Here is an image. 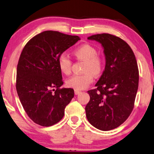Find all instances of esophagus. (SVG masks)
I'll use <instances>...</instances> for the list:
<instances>
[{"mask_svg":"<svg viewBox=\"0 0 154 154\" xmlns=\"http://www.w3.org/2000/svg\"><path fill=\"white\" fill-rule=\"evenodd\" d=\"M79 93H81V91H78V90H75V95H79Z\"/></svg>","mask_w":154,"mask_h":154,"instance_id":"esophagus-1","label":"esophagus"}]
</instances>
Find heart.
<instances>
[{
  "label": "heart",
  "mask_w": 154,
  "mask_h": 154,
  "mask_svg": "<svg viewBox=\"0 0 154 154\" xmlns=\"http://www.w3.org/2000/svg\"><path fill=\"white\" fill-rule=\"evenodd\" d=\"M75 56L79 60L84 61L83 75H73L66 81V84L75 90H84L93 81V76L98 75L103 69L102 59L97 56V50L89 44L82 45L75 50ZM59 70L63 74L68 75L71 72L72 61L66 54H61L58 58Z\"/></svg>",
  "instance_id": "heart-1"
}]
</instances>
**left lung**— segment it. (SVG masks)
<instances>
[{"label":"left lung","mask_w":154,"mask_h":154,"mask_svg":"<svg viewBox=\"0 0 154 154\" xmlns=\"http://www.w3.org/2000/svg\"><path fill=\"white\" fill-rule=\"evenodd\" d=\"M104 49L105 69L90 90L85 108L88 121L101 131L114 129L130 116L138 88L139 72L136 57L127 43L110 34L89 36Z\"/></svg>","instance_id":"obj_1"}]
</instances>
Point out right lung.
Listing matches in <instances>:
<instances>
[{
  "instance_id": "obj_1",
  "label": "right lung",
  "mask_w": 154,
  "mask_h": 154,
  "mask_svg": "<svg viewBox=\"0 0 154 154\" xmlns=\"http://www.w3.org/2000/svg\"><path fill=\"white\" fill-rule=\"evenodd\" d=\"M79 40L78 36L48 30L34 36L23 50L16 88L24 110L36 124L50 127L59 122L74 97L72 88H59L63 82L58 58Z\"/></svg>"
}]
</instances>
